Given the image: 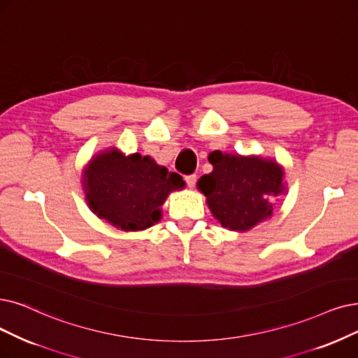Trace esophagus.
I'll return each instance as SVG.
<instances>
[{
    "label": "esophagus",
    "mask_w": 358,
    "mask_h": 358,
    "mask_svg": "<svg viewBox=\"0 0 358 358\" xmlns=\"http://www.w3.org/2000/svg\"><path fill=\"white\" fill-rule=\"evenodd\" d=\"M185 182H187L189 188H194L195 183H196V175H188L187 178H185Z\"/></svg>",
    "instance_id": "obj_1"
}]
</instances>
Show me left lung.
Returning <instances> with one entry per match:
<instances>
[{
  "mask_svg": "<svg viewBox=\"0 0 358 358\" xmlns=\"http://www.w3.org/2000/svg\"><path fill=\"white\" fill-rule=\"evenodd\" d=\"M213 171L198 180L213 216L231 231H248L271 216L273 199L285 191L282 167L260 157L213 151Z\"/></svg>",
  "mask_w": 358,
  "mask_h": 358,
  "instance_id": "left-lung-1",
  "label": "left lung"
}]
</instances>
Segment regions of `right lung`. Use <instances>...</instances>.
I'll use <instances>...</instances> for the list:
<instances>
[{
	"instance_id": "obj_1",
	"label": "right lung",
	"mask_w": 358,
	"mask_h": 358,
	"mask_svg": "<svg viewBox=\"0 0 358 358\" xmlns=\"http://www.w3.org/2000/svg\"><path fill=\"white\" fill-rule=\"evenodd\" d=\"M82 183L90 208L122 231H144L159 222L167 195L185 187L180 175L151 157L117 150L94 157Z\"/></svg>"
}]
</instances>
